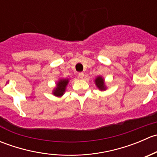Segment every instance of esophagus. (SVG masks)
<instances>
[{
    "mask_svg": "<svg viewBox=\"0 0 157 157\" xmlns=\"http://www.w3.org/2000/svg\"><path fill=\"white\" fill-rule=\"evenodd\" d=\"M78 76H79V77H80V78L83 79V77H84V74H83V73H82V72L81 73H79Z\"/></svg>",
    "mask_w": 157,
    "mask_h": 157,
    "instance_id": "obj_1",
    "label": "esophagus"
}]
</instances>
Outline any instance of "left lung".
<instances>
[{
    "mask_svg": "<svg viewBox=\"0 0 157 157\" xmlns=\"http://www.w3.org/2000/svg\"><path fill=\"white\" fill-rule=\"evenodd\" d=\"M96 84L97 86V87L101 90H105V84H104V80L101 77H98L96 79Z\"/></svg>",
    "mask_w": 157,
    "mask_h": 157,
    "instance_id": "8db88e82",
    "label": "left lung"
}]
</instances>
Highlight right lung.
<instances>
[{
    "label": "right lung",
    "instance_id": "1",
    "mask_svg": "<svg viewBox=\"0 0 157 157\" xmlns=\"http://www.w3.org/2000/svg\"><path fill=\"white\" fill-rule=\"evenodd\" d=\"M68 83V80H61L57 84V87L54 91V95L57 96H61L65 92V88Z\"/></svg>",
    "mask_w": 157,
    "mask_h": 157
}]
</instances>
